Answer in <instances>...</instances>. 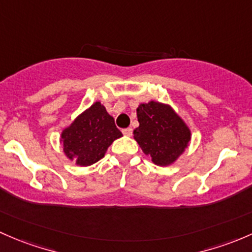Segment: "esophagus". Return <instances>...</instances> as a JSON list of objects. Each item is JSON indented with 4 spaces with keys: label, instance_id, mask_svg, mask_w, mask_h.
<instances>
[{
    "label": "esophagus",
    "instance_id": "1",
    "mask_svg": "<svg viewBox=\"0 0 252 252\" xmlns=\"http://www.w3.org/2000/svg\"><path fill=\"white\" fill-rule=\"evenodd\" d=\"M123 133L125 134L126 137H131L132 136V128H131V127H128V128L123 129Z\"/></svg>",
    "mask_w": 252,
    "mask_h": 252
}]
</instances>
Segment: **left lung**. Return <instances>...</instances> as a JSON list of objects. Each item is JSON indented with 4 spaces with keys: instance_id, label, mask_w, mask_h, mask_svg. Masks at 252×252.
<instances>
[{
    "instance_id": "1",
    "label": "left lung",
    "mask_w": 252,
    "mask_h": 252,
    "mask_svg": "<svg viewBox=\"0 0 252 252\" xmlns=\"http://www.w3.org/2000/svg\"><path fill=\"white\" fill-rule=\"evenodd\" d=\"M137 118L139 126L133 131V138L142 152L158 166L175 164L191 139L186 121L170 104L155 100L141 103Z\"/></svg>"
}]
</instances>
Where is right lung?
Here are the masks:
<instances>
[{
	"instance_id": "1",
	"label": "right lung",
	"mask_w": 252,
	"mask_h": 252,
	"mask_svg": "<svg viewBox=\"0 0 252 252\" xmlns=\"http://www.w3.org/2000/svg\"><path fill=\"white\" fill-rule=\"evenodd\" d=\"M123 133L100 102H95L74 119L61 134L63 153L70 161L86 167L104 158L108 148Z\"/></svg>"
}]
</instances>
